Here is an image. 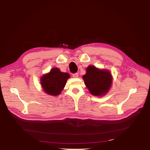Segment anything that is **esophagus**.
<instances>
[{"label": "esophagus", "mask_w": 150, "mask_h": 150, "mask_svg": "<svg viewBox=\"0 0 150 150\" xmlns=\"http://www.w3.org/2000/svg\"><path fill=\"white\" fill-rule=\"evenodd\" d=\"M78 76H79V74L78 73H74V74H72V77H73V78H78Z\"/></svg>", "instance_id": "esophagus-1"}]
</instances>
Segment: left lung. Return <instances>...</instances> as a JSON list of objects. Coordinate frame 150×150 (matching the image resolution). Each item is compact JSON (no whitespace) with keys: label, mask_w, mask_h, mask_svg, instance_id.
Segmentation results:
<instances>
[{"label":"left lung","mask_w":150,"mask_h":150,"mask_svg":"<svg viewBox=\"0 0 150 150\" xmlns=\"http://www.w3.org/2000/svg\"><path fill=\"white\" fill-rule=\"evenodd\" d=\"M83 79L90 93L96 96H104L108 92L112 80L110 71L98 69L94 66L86 68V73Z\"/></svg>","instance_id":"1"}]
</instances>
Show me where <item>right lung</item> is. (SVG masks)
Returning <instances> with one entry per match:
<instances>
[{
  "label": "right lung",
  "instance_id": "1",
  "mask_svg": "<svg viewBox=\"0 0 150 150\" xmlns=\"http://www.w3.org/2000/svg\"><path fill=\"white\" fill-rule=\"evenodd\" d=\"M69 78L67 72H62L59 68L54 67L49 73L41 77L40 84L45 93L56 96L61 94Z\"/></svg>",
  "mask_w": 150,
  "mask_h": 150
}]
</instances>
